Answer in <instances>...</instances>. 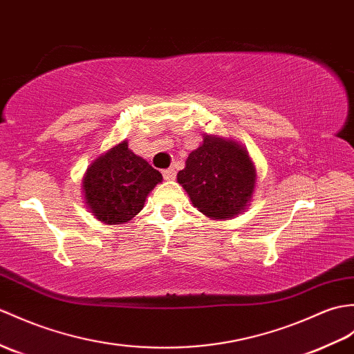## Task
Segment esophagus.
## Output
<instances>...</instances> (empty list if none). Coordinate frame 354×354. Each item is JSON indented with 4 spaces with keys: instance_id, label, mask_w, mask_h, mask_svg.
Masks as SVG:
<instances>
[{
    "instance_id": "esophagus-1",
    "label": "esophagus",
    "mask_w": 354,
    "mask_h": 354,
    "mask_svg": "<svg viewBox=\"0 0 354 354\" xmlns=\"http://www.w3.org/2000/svg\"><path fill=\"white\" fill-rule=\"evenodd\" d=\"M162 176L166 180H174L176 178V171H175L174 167L166 169V170H162Z\"/></svg>"
}]
</instances>
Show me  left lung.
Segmentation results:
<instances>
[{"instance_id": "1", "label": "left lung", "mask_w": 354, "mask_h": 354, "mask_svg": "<svg viewBox=\"0 0 354 354\" xmlns=\"http://www.w3.org/2000/svg\"><path fill=\"white\" fill-rule=\"evenodd\" d=\"M193 207L212 220H232L248 211L257 187V167L234 138L203 134L178 171Z\"/></svg>"}]
</instances>
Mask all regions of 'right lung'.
Wrapping results in <instances>:
<instances>
[{
	"label": "right lung",
	"mask_w": 354,
	"mask_h": 354,
	"mask_svg": "<svg viewBox=\"0 0 354 354\" xmlns=\"http://www.w3.org/2000/svg\"><path fill=\"white\" fill-rule=\"evenodd\" d=\"M162 175L122 140L90 162L83 176L87 209L105 225H123L143 209Z\"/></svg>",
	"instance_id": "add662e5"
}]
</instances>
